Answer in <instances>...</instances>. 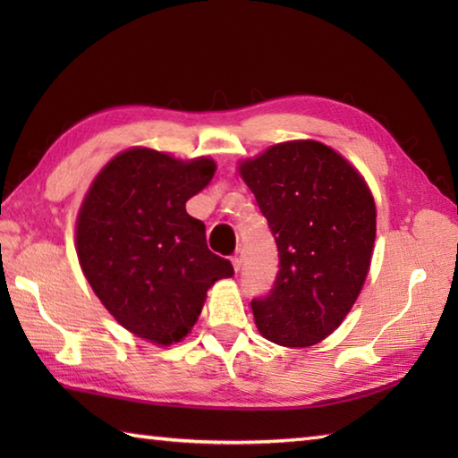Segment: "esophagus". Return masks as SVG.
Returning <instances> with one entry per match:
<instances>
[{"instance_id": "34e87169", "label": "esophagus", "mask_w": 458, "mask_h": 458, "mask_svg": "<svg viewBox=\"0 0 458 458\" xmlns=\"http://www.w3.org/2000/svg\"><path fill=\"white\" fill-rule=\"evenodd\" d=\"M232 266H234V271L238 274V271L242 269V256H240V254L232 256Z\"/></svg>"}]
</instances>
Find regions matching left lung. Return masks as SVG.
Masks as SVG:
<instances>
[{"instance_id":"8db88e82","label":"left lung","mask_w":458,"mask_h":458,"mask_svg":"<svg viewBox=\"0 0 458 458\" xmlns=\"http://www.w3.org/2000/svg\"><path fill=\"white\" fill-rule=\"evenodd\" d=\"M267 220L279 271L251 299L256 325L281 346H310L343 323L364 285L376 207L364 179L318 141H287L240 165Z\"/></svg>"}]
</instances>
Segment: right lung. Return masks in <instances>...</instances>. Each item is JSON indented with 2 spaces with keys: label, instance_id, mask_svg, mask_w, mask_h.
<instances>
[{
  "label": "right lung",
  "instance_id": "obj_1",
  "mask_svg": "<svg viewBox=\"0 0 458 458\" xmlns=\"http://www.w3.org/2000/svg\"><path fill=\"white\" fill-rule=\"evenodd\" d=\"M214 171L207 157L184 163L138 148L106 165L84 199L76 224L84 276L115 320L151 343L187 336L208 287L234 276L184 208Z\"/></svg>",
  "mask_w": 458,
  "mask_h": 458
}]
</instances>
